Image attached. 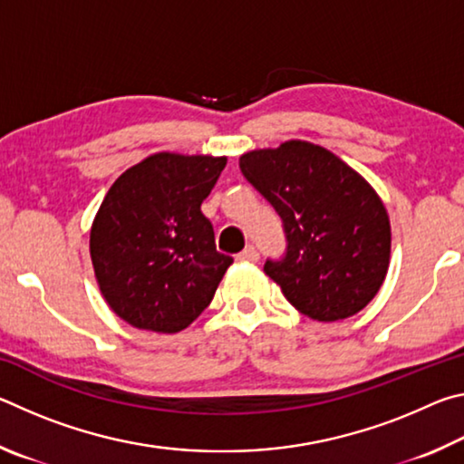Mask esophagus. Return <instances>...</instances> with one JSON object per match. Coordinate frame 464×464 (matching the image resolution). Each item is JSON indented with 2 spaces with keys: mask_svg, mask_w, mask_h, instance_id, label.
Returning a JSON list of instances; mask_svg holds the SVG:
<instances>
[{
  "mask_svg": "<svg viewBox=\"0 0 464 464\" xmlns=\"http://www.w3.org/2000/svg\"><path fill=\"white\" fill-rule=\"evenodd\" d=\"M239 262H257L260 260V254H257V249L254 246H247L246 249L241 251V254L237 256Z\"/></svg>",
  "mask_w": 464,
  "mask_h": 464,
  "instance_id": "34e87169",
  "label": "esophagus"
}]
</instances>
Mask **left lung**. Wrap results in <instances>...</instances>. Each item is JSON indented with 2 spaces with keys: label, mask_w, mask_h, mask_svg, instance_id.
I'll return each instance as SVG.
<instances>
[{
  "label": "left lung",
  "mask_w": 464,
  "mask_h": 464,
  "mask_svg": "<svg viewBox=\"0 0 464 464\" xmlns=\"http://www.w3.org/2000/svg\"><path fill=\"white\" fill-rule=\"evenodd\" d=\"M241 174L268 200L286 235V254L266 260L303 315L337 321L362 311L389 270L391 225L379 194L327 149L286 140L239 157Z\"/></svg>",
  "instance_id": "left-lung-1"
}]
</instances>
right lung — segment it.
Instances as JSON below:
<instances>
[{
    "mask_svg": "<svg viewBox=\"0 0 464 464\" xmlns=\"http://www.w3.org/2000/svg\"><path fill=\"white\" fill-rule=\"evenodd\" d=\"M227 157L155 153L110 186L90 233L96 280L116 315L178 334L213 301L233 264L218 254L200 204Z\"/></svg>",
    "mask_w": 464,
    "mask_h": 464,
    "instance_id": "obj_1",
    "label": "right lung"
}]
</instances>
